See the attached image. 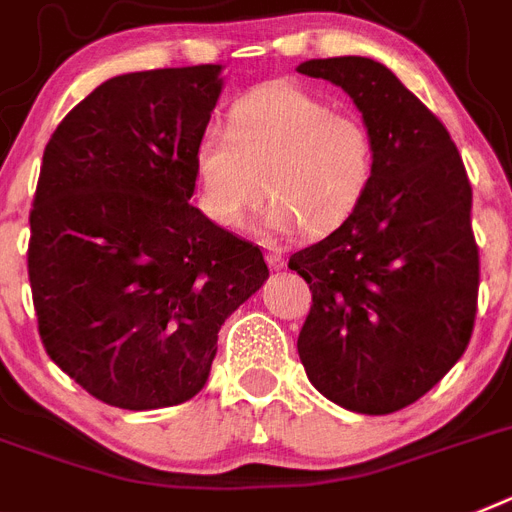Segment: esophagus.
I'll use <instances>...</instances> for the list:
<instances>
[{
	"instance_id": "obj_1",
	"label": "esophagus",
	"mask_w": 512,
	"mask_h": 512,
	"mask_svg": "<svg viewBox=\"0 0 512 512\" xmlns=\"http://www.w3.org/2000/svg\"><path fill=\"white\" fill-rule=\"evenodd\" d=\"M266 264L272 266V269H282V266H285V253H282L280 248H269V251H266Z\"/></svg>"
}]
</instances>
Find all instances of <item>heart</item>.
Listing matches in <instances>:
<instances>
[{
	"label": "heart",
	"instance_id": "heart-1",
	"mask_svg": "<svg viewBox=\"0 0 512 512\" xmlns=\"http://www.w3.org/2000/svg\"><path fill=\"white\" fill-rule=\"evenodd\" d=\"M201 209L219 227H243L266 196L264 225L329 235L369 196L377 146L369 128L293 83H266L240 96L227 125L198 135Z\"/></svg>",
	"mask_w": 512,
	"mask_h": 512
}]
</instances>
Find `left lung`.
<instances>
[{
    "instance_id": "left-lung-1",
    "label": "left lung",
    "mask_w": 512,
    "mask_h": 512,
    "mask_svg": "<svg viewBox=\"0 0 512 512\" xmlns=\"http://www.w3.org/2000/svg\"><path fill=\"white\" fill-rule=\"evenodd\" d=\"M298 73L340 86L377 146L361 209L290 256L314 301L298 356L324 398L384 416L432 390L474 332L471 183L445 125L382 62L308 59Z\"/></svg>"
}]
</instances>
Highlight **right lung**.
I'll return each mask as SVG.
<instances>
[{"instance_id": "right-lung-1", "label": "right lung", "mask_w": 512, "mask_h": 512, "mask_svg": "<svg viewBox=\"0 0 512 512\" xmlns=\"http://www.w3.org/2000/svg\"><path fill=\"white\" fill-rule=\"evenodd\" d=\"M219 73L109 78L44 149L28 243L38 335L67 377L114 408L198 395L219 327L269 277L259 246L190 204Z\"/></svg>"}]
</instances>
